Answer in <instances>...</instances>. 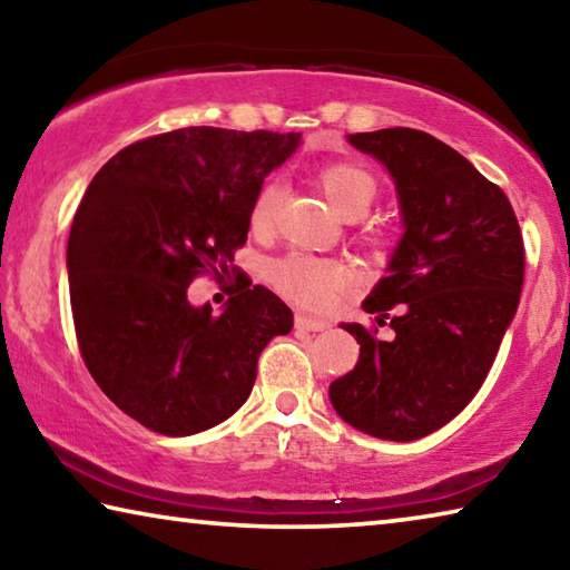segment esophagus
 I'll return each mask as SVG.
<instances>
[{"label": "esophagus", "instance_id": "1", "mask_svg": "<svg viewBox=\"0 0 570 570\" xmlns=\"http://www.w3.org/2000/svg\"><path fill=\"white\" fill-rule=\"evenodd\" d=\"M296 330L302 332H324L330 330V322L324 320H314V316H306V314H296Z\"/></svg>", "mask_w": 570, "mask_h": 570}]
</instances>
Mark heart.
<instances>
[{
    "mask_svg": "<svg viewBox=\"0 0 570 570\" xmlns=\"http://www.w3.org/2000/svg\"><path fill=\"white\" fill-rule=\"evenodd\" d=\"M316 183H320L322 193L336 208V214L350 220L370 214L374 200L380 198V178L366 166L352 160H336L324 166L316 173ZM278 198H282L278 180H266L262 190L256 193L254 206H250V226H254V230L272 228ZM366 244H377V240H366ZM268 276H272L278 292L292 296L298 304L314 308L332 304L346 282L342 264L306 254H288L278 258L276 264H272Z\"/></svg>",
    "mask_w": 570,
    "mask_h": 570,
    "instance_id": "heart-1",
    "label": "heart"
}]
</instances>
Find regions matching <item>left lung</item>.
<instances>
[{
  "label": "left lung",
  "instance_id": "obj_1",
  "mask_svg": "<svg viewBox=\"0 0 570 570\" xmlns=\"http://www.w3.org/2000/svg\"><path fill=\"white\" fill-rule=\"evenodd\" d=\"M350 142L387 166L404 236L362 304L394 336L342 324L360 360L330 400L366 435L410 442L458 417L485 382L520 302L523 236L505 193L430 132L384 128Z\"/></svg>",
  "mask_w": 570,
  "mask_h": 570
}]
</instances>
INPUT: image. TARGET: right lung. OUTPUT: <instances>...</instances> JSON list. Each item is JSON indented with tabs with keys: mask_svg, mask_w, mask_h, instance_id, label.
<instances>
[{
	"mask_svg": "<svg viewBox=\"0 0 570 570\" xmlns=\"http://www.w3.org/2000/svg\"><path fill=\"white\" fill-rule=\"evenodd\" d=\"M302 132L180 128L105 163L67 240L80 354L128 417L160 435H196L248 400L264 346L294 314L266 286H244L214 314L190 306L200 274H234L264 178ZM238 286V284H236Z\"/></svg>",
	"mask_w": 570,
	"mask_h": 570,
	"instance_id": "right-lung-1",
	"label": "right lung"
}]
</instances>
